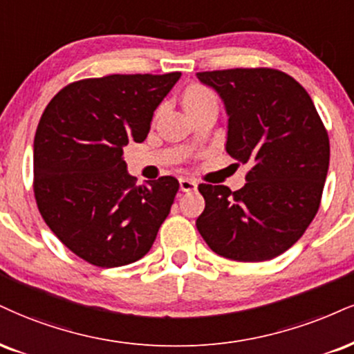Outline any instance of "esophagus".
I'll list each match as a JSON object with an SVG mask.
<instances>
[{"label":"esophagus","mask_w":354,"mask_h":354,"mask_svg":"<svg viewBox=\"0 0 354 354\" xmlns=\"http://www.w3.org/2000/svg\"><path fill=\"white\" fill-rule=\"evenodd\" d=\"M198 188V183L194 180H189V178H180V189L183 193H191V191H196Z\"/></svg>","instance_id":"1"}]
</instances>
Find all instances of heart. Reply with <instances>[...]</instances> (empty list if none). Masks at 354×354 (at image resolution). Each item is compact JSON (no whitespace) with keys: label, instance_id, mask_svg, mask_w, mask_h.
Here are the masks:
<instances>
[{"label":"heart","instance_id":"heart-1","mask_svg":"<svg viewBox=\"0 0 354 354\" xmlns=\"http://www.w3.org/2000/svg\"><path fill=\"white\" fill-rule=\"evenodd\" d=\"M212 99H214V95H212L209 88L194 84V85H189V87L185 91V93H183V105H185V109L188 110Z\"/></svg>","mask_w":354,"mask_h":354}]
</instances>
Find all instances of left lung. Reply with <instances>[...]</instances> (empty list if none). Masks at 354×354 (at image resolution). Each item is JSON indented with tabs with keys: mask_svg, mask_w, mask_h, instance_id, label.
<instances>
[{
	"mask_svg": "<svg viewBox=\"0 0 354 354\" xmlns=\"http://www.w3.org/2000/svg\"><path fill=\"white\" fill-rule=\"evenodd\" d=\"M196 77L227 113L225 151L250 166L245 185L198 186L206 207L196 227L216 254L270 261L304 236L320 207L330 140L308 92L282 71L225 69Z\"/></svg>",
	"mask_w": 354,
	"mask_h": 354,
	"instance_id": "1",
	"label": "left lung"
}]
</instances>
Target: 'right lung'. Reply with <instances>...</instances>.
<instances>
[{"label": "right lung", "instance_id": "obj_1", "mask_svg": "<svg viewBox=\"0 0 354 354\" xmlns=\"http://www.w3.org/2000/svg\"><path fill=\"white\" fill-rule=\"evenodd\" d=\"M181 72L113 74L64 87L34 136V196L57 239L97 267H120L151 249L180 183L136 186L123 147L143 142L153 112Z\"/></svg>", "mask_w": 354, "mask_h": 354}]
</instances>
